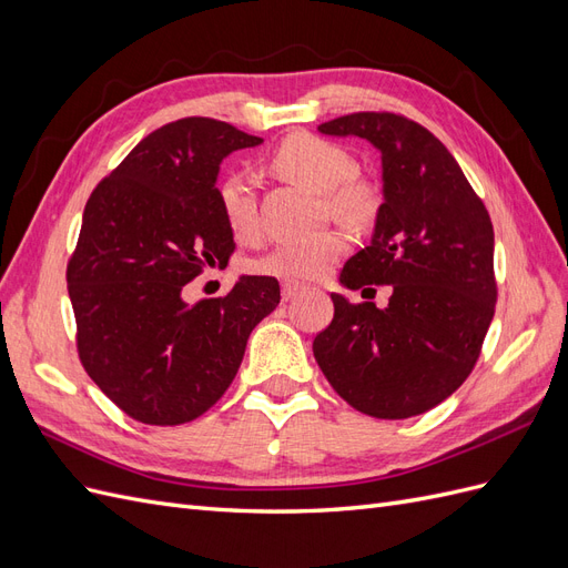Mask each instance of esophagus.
I'll return each mask as SVG.
<instances>
[{
    "mask_svg": "<svg viewBox=\"0 0 568 568\" xmlns=\"http://www.w3.org/2000/svg\"><path fill=\"white\" fill-rule=\"evenodd\" d=\"M298 294H301V286L298 284H294V282H284L282 284V298L284 301H294Z\"/></svg>",
    "mask_w": 568,
    "mask_h": 568,
    "instance_id": "obj_1",
    "label": "esophagus"
}]
</instances>
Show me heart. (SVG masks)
<instances>
[{
  "label": "heart",
  "instance_id": "heart-1",
  "mask_svg": "<svg viewBox=\"0 0 568 568\" xmlns=\"http://www.w3.org/2000/svg\"><path fill=\"white\" fill-rule=\"evenodd\" d=\"M270 165L277 175L305 192L322 196L334 217L353 227H367L382 211V192L369 180L355 175V161L346 149L315 134H291L274 149ZM220 211L236 239H255L257 220L255 182L251 175L234 173L217 189ZM348 248V236L341 230H326L313 236L286 239L251 261V272L265 277L311 282L332 270L336 257Z\"/></svg>",
  "mask_w": 568,
  "mask_h": 568
}]
</instances>
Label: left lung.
Wrapping results in <instances>:
<instances>
[{
    "instance_id": "obj_1",
    "label": "left lung",
    "mask_w": 568,
    "mask_h": 568,
    "mask_svg": "<svg viewBox=\"0 0 568 568\" xmlns=\"http://www.w3.org/2000/svg\"><path fill=\"white\" fill-rule=\"evenodd\" d=\"M317 132L382 153V211L343 288L390 284L386 307L332 294L313 353L343 400L376 419L436 407L471 374L495 315L493 222L462 168L426 128L395 113H351Z\"/></svg>"
}]
</instances>
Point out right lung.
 <instances>
[{
    "mask_svg": "<svg viewBox=\"0 0 568 568\" xmlns=\"http://www.w3.org/2000/svg\"><path fill=\"white\" fill-rule=\"evenodd\" d=\"M263 144L211 118L151 132L101 182L68 263L78 351L92 382L132 419L178 426L232 384L280 282L242 274L225 298L189 305L184 286L227 265L234 234L220 211V163Z\"/></svg>",
    "mask_w": 568,
    "mask_h": 568,
    "instance_id": "obj_1",
    "label": "right lung"
}]
</instances>
